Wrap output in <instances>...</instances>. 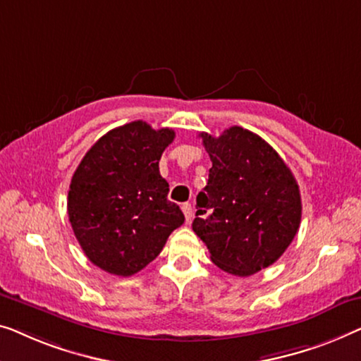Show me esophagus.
Wrapping results in <instances>:
<instances>
[{"label": "esophagus", "mask_w": 361, "mask_h": 361, "mask_svg": "<svg viewBox=\"0 0 361 361\" xmlns=\"http://www.w3.org/2000/svg\"><path fill=\"white\" fill-rule=\"evenodd\" d=\"M181 209H183V214H185V217H186V221H190L192 217V207L190 202H185V204L181 206Z\"/></svg>", "instance_id": "obj_1"}]
</instances>
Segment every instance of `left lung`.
Returning a JSON list of instances; mask_svg holds the SVG:
<instances>
[{
  "mask_svg": "<svg viewBox=\"0 0 361 361\" xmlns=\"http://www.w3.org/2000/svg\"><path fill=\"white\" fill-rule=\"evenodd\" d=\"M200 137L212 166L196 197L192 231L214 265L250 276L273 265L298 233L299 186L278 152L250 130L233 126Z\"/></svg>",
  "mask_w": 361,
  "mask_h": 361,
  "instance_id": "obj_1",
  "label": "left lung"
}]
</instances>
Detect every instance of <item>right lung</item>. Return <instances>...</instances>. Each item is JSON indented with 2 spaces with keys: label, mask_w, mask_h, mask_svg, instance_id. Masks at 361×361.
Returning <instances> with one entry per match:
<instances>
[{
  "label": "right lung",
  "mask_w": 361,
  "mask_h": 361,
  "mask_svg": "<svg viewBox=\"0 0 361 361\" xmlns=\"http://www.w3.org/2000/svg\"><path fill=\"white\" fill-rule=\"evenodd\" d=\"M173 139L169 128L134 121L101 137L75 170L68 219L85 255L101 270L118 276L140 271L185 222L159 170Z\"/></svg>",
  "instance_id": "right-lung-1"
}]
</instances>
